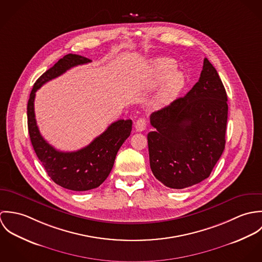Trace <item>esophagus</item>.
<instances>
[{
	"label": "esophagus",
	"instance_id": "34e87169",
	"mask_svg": "<svg viewBox=\"0 0 262 262\" xmlns=\"http://www.w3.org/2000/svg\"><path fill=\"white\" fill-rule=\"evenodd\" d=\"M135 129L137 132H142L146 129V120L144 118H139L135 123Z\"/></svg>",
	"mask_w": 262,
	"mask_h": 262
}]
</instances>
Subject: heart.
Instances as JSON below:
<instances>
[{
  "mask_svg": "<svg viewBox=\"0 0 262 262\" xmlns=\"http://www.w3.org/2000/svg\"><path fill=\"white\" fill-rule=\"evenodd\" d=\"M176 68V61L166 57L157 58L152 63V72L156 78L163 79L167 77L165 84L156 99V102L159 105L168 104L177 96L184 84L185 75L182 72L174 71Z\"/></svg>",
  "mask_w": 262,
  "mask_h": 262,
  "instance_id": "1",
  "label": "heart"
}]
</instances>
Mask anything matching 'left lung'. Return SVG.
I'll return each instance as SVG.
<instances>
[{
	"mask_svg": "<svg viewBox=\"0 0 262 262\" xmlns=\"http://www.w3.org/2000/svg\"><path fill=\"white\" fill-rule=\"evenodd\" d=\"M227 101L220 76L205 58L199 81L187 95L151 114L150 168L164 186L181 189L209 178L224 151Z\"/></svg>",
	"mask_w": 262,
	"mask_h": 262,
	"instance_id": "obj_1",
	"label": "left lung"
}]
</instances>
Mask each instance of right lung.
<instances>
[{
  "instance_id": "right-lung-1",
  "label": "right lung",
  "mask_w": 262,
  "mask_h": 262,
  "mask_svg": "<svg viewBox=\"0 0 262 262\" xmlns=\"http://www.w3.org/2000/svg\"><path fill=\"white\" fill-rule=\"evenodd\" d=\"M91 61L84 56L72 53L60 58L36 80L27 105L28 131L39 160L55 184L75 191L93 189L105 182L112 170L118 150L130 136L132 121H116L88 146L77 151L63 152L55 149L41 136L35 119L34 100L36 91L45 82L74 67Z\"/></svg>"
}]
</instances>
